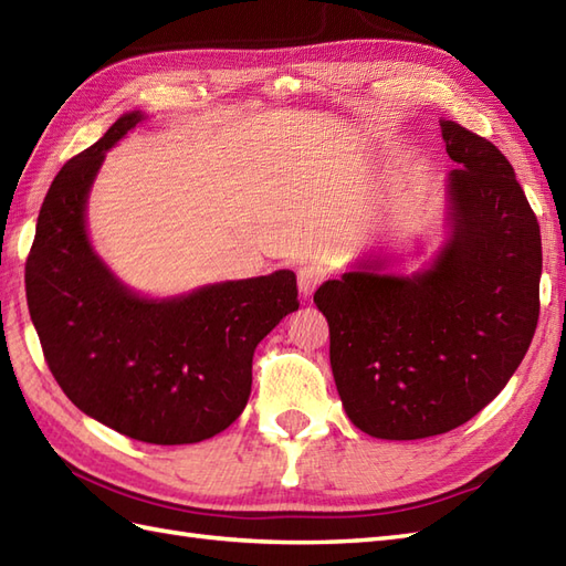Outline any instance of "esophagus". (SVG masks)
I'll use <instances>...</instances> for the list:
<instances>
[{
	"label": "esophagus",
	"mask_w": 566,
	"mask_h": 566,
	"mask_svg": "<svg viewBox=\"0 0 566 566\" xmlns=\"http://www.w3.org/2000/svg\"><path fill=\"white\" fill-rule=\"evenodd\" d=\"M327 277V270L317 263H308V265H301L296 272V280H298V292L303 296H311L317 286L323 284V280Z\"/></svg>",
	"instance_id": "obj_1"
}]
</instances>
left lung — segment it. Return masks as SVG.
<instances>
[{"label": "left lung", "instance_id": "left-lung-1", "mask_svg": "<svg viewBox=\"0 0 566 566\" xmlns=\"http://www.w3.org/2000/svg\"><path fill=\"white\" fill-rule=\"evenodd\" d=\"M452 237L430 270L385 274L366 260L317 289L329 364L352 423L380 440L463 426L524 360L541 313V227L495 145L442 122Z\"/></svg>", "mask_w": 566, "mask_h": 566}]
</instances>
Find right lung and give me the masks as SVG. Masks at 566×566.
<instances>
[{
    "instance_id": "right-lung-1",
    "label": "right lung",
    "mask_w": 566,
    "mask_h": 566,
    "mask_svg": "<svg viewBox=\"0 0 566 566\" xmlns=\"http://www.w3.org/2000/svg\"><path fill=\"white\" fill-rule=\"evenodd\" d=\"M140 119L124 114L54 177L25 260L28 311L54 380L83 413L140 442L191 444L241 416L255 346L298 308L296 274L167 301L128 292L91 249L85 200L105 153Z\"/></svg>"
}]
</instances>
